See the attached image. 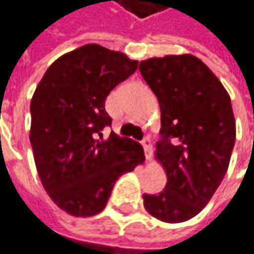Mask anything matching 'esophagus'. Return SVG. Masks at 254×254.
Masks as SVG:
<instances>
[{
	"label": "esophagus",
	"instance_id": "34e87169",
	"mask_svg": "<svg viewBox=\"0 0 254 254\" xmlns=\"http://www.w3.org/2000/svg\"><path fill=\"white\" fill-rule=\"evenodd\" d=\"M141 146L144 147L146 157L147 159H150V157H151V140H150L148 137H144V138L141 140Z\"/></svg>",
	"mask_w": 254,
	"mask_h": 254
}]
</instances>
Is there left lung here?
Wrapping results in <instances>:
<instances>
[{
	"label": "left lung",
	"mask_w": 254,
	"mask_h": 254,
	"mask_svg": "<svg viewBox=\"0 0 254 254\" xmlns=\"http://www.w3.org/2000/svg\"><path fill=\"white\" fill-rule=\"evenodd\" d=\"M138 70L159 100L156 159L167 174L163 191L143 196L144 207L161 222H186L209 203L229 167L236 140L230 97L190 54L150 58Z\"/></svg>",
	"instance_id": "8db88e82"
}]
</instances>
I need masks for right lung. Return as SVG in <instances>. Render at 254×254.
<instances>
[{
	"instance_id": "add662e5",
	"label": "right lung",
	"mask_w": 254,
	"mask_h": 254,
	"mask_svg": "<svg viewBox=\"0 0 254 254\" xmlns=\"http://www.w3.org/2000/svg\"><path fill=\"white\" fill-rule=\"evenodd\" d=\"M138 61L98 44L64 54L45 71L31 106L34 160L45 191L58 207L88 217L106 207L117 179L144 161L143 147L110 133V91Z\"/></svg>"
}]
</instances>
